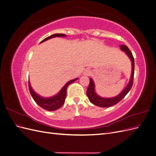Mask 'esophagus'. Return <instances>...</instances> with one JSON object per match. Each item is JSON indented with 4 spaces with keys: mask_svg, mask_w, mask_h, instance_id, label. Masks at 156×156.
I'll return each mask as SVG.
<instances>
[{
    "mask_svg": "<svg viewBox=\"0 0 156 156\" xmlns=\"http://www.w3.org/2000/svg\"><path fill=\"white\" fill-rule=\"evenodd\" d=\"M84 75H87V76H90L92 74V71L90 69H86L85 71L84 72V73H83Z\"/></svg>",
    "mask_w": 156,
    "mask_h": 156,
    "instance_id": "1",
    "label": "esophagus"
}]
</instances>
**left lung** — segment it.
<instances>
[{
  "label": "left lung",
  "instance_id": "obj_1",
  "mask_svg": "<svg viewBox=\"0 0 156 156\" xmlns=\"http://www.w3.org/2000/svg\"><path fill=\"white\" fill-rule=\"evenodd\" d=\"M120 49L126 52L127 56L130 58L131 62H132V73H131V77L130 79L129 83L127 84V86L126 88L122 91L119 96L116 97L112 98H103L100 96H98L94 91V83L92 81V79H90V83L88 87L87 90V95L88 98V100H90L94 105H97L98 107H108L114 105L116 103L120 102L122 99H123L126 95L129 92L133 84V78H134V70H135V62H134V58L133 56L132 55L131 52L127 48V46L125 45H122L120 46Z\"/></svg>",
  "mask_w": 156,
  "mask_h": 156
}]
</instances>
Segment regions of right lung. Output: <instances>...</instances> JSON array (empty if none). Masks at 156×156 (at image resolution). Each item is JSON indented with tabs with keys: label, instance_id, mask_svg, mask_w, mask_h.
Listing matches in <instances>:
<instances>
[{
	"label": "right lung",
	"instance_id": "right-lung-1",
	"mask_svg": "<svg viewBox=\"0 0 156 156\" xmlns=\"http://www.w3.org/2000/svg\"><path fill=\"white\" fill-rule=\"evenodd\" d=\"M65 36L66 35L64 34H55L48 37H46V38H45L44 40H43L41 41V43L49 39H51L52 37ZM77 79H75L73 80H71V81L68 82L64 86V87L62 88V90H61L60 92L57 94V95L50 98H43L39 96L37 94H36L34 91H33L32 88H31L29 81V91L32 97L33 98V99H34V100L37 105L40 106L41 108H43L44 109L47 111H55L63 105V104L65 102L66 98V92H67L68 87L70 84H72V83L76 81Z\"/></svg>",
	"mask_w": 156,
	"mask_h": 156
}]
</instances>
